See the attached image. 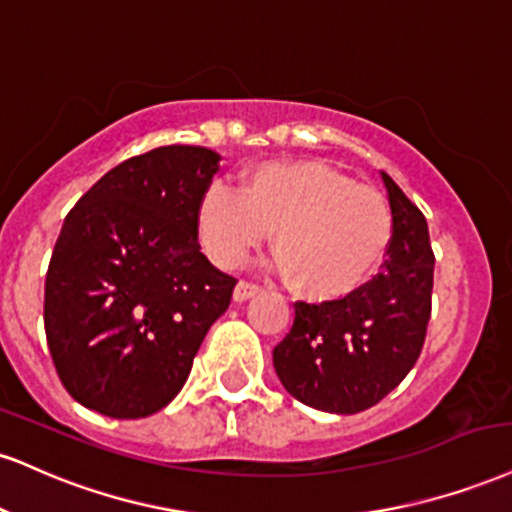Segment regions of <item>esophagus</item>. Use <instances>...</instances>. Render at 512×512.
Masks as SVG:
<instances>
[{"label": "esophagus", "instance_id": "esophagus-1", "mask_svg": "<svg viewBox=\"0 0 512 512\" xmlns=\"http://www.w3.org/2000/svg\"><path fill=\"white\" fill-rule=\"evenodd\" d=\"M260 291H262V286H257V283L238 281L236 291H233V300H236V303H243V300L252 298V295H257Z\"/></svg>", "mask_w": 512, "mask_h": 512}]
</instances>
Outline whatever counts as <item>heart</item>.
Listing matches in <instances>:
<instances>
[{
	"label": "heart",
	"mask_w": 512,
	"mask_h": 512,
	"mask_svg": "<svg viewBox=\"0 0 512 512\" xmlns=\"http://www.w3.org/2000/svg\"><path fill=\"white\" fill-rule=\"evenodd\" d=\"M272 229L276 264L293 291L336 300L384 260L393 214L377 190L312 159L255 164L240 188L214 181L202 197L197 231L219 267L243 262Z\"/></svg>",
	"instance_id": "1"
}]
</instances>
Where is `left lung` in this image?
Listing matches in <instances>:
<instances>
[{"label": "left lung", "instance_id": "8db88e82", "mask_svg": "<svg viewBox=\"0 0 512 512\" xmlns=\"http://www.w3.org/2000/svg\"><path fill=\"white\" fill-rule=\"evenodd\" d=\"M393 236L379 274L353 293L295 303V319L274 348V369L295 400L355 415L386 398L422 353L432 317L434 250L424 214L381 171Z\"/></svg>", "mask_w": 512, "mask_h": 512}]
</instances>
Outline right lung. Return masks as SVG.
Returning a JSON list of instances; mask_svg holds the SVG:
<instances>
[{
    "mask_svg": "<svg viewBox=\"0 0 512 512\" xmlns=\"http://www.w3.org/2000/svg\"><path fill=\"white\" fill-rule=\"evenodd\" d=\"M217 152L155 147L107 171L73 209L45 279V334L61 384L116 420L162 410L238 279L200 252L197 214Z\"/></svg>",
    "mask_w": 512,
    "mask_h": 512,
    "instance_id": "1",
    "label": "right lung"
}]
</instances>
